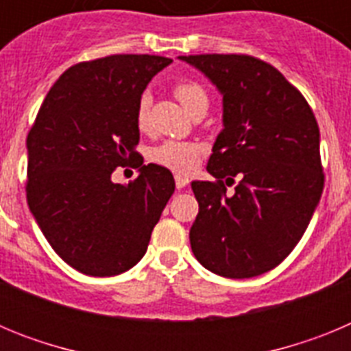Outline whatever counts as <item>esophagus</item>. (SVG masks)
<instances>
[{
    "mask_svg": "<svg viewBox=\"0 0 351 351\" xmlns=\"http://www.w3.org/2000/svg\"><path fill=\"white\" fill-rule=\"evenodd\" d=\"M188 182H190V179L186 178V176L176 173V186H178V190H182V188H186V186H188Z\"/></svg>",
    "mask_w": 351,
    "mask_h": 351,
    "instance_id": "1",
    "label": "esophagus"
}]
</instances>
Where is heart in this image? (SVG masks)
Returning a JSON list of instances; mask_svg holds the SVG:
<instances>
[{"label":"heart","mask_w":351,"mask_h":351,"mask_svg":"<svg viewBox=\"0 0 351 351\" xmlns=\"http://www.w3.org/2000/svg\"><path fill=\"white\" fill-rule=\"evenodd\" d=\"M173 95L181 101L182 107L191 114L207 112L209 108V95L200 82L195 80H182L173 86ZM149 108H151V96L147 93L141 95L135 108V121L141 130L147 126ZM202 144L188 141H165L151 149V160L160 167L172 170L178 173H190L197 167V161L202 153Z\"/></svg>","instance_id":"obj_1"}]
</instances>
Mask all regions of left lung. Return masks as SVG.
Segmentation results:
<instances>
[{
    "label": "left lung",
    "mask_w": 351,
    "mask_h": 351,
    "mask_svg": "<svg viewBox=\"0 0 351 351\" xmlns=\"http://www.w3.org/2000/svg\"><path fill=\"white\" fill-rule=\"evenodd\" d=\"M223 95V132L193 181L195 258L214 274L253 278L280 265L308 228L324 191L320 130L302 93L247 54L179 56ZM239 178L236 191L226 186ZM227 185L225 186L224 184Z\"/></svg>",
    "instance_id": "1"
}]
</instances>
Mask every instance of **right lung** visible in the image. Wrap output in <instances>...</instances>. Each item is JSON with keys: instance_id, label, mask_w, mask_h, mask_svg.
<instances>
[{"instance_id": "add662e5", "label": "right lung", "mask_w": 351, "mask_h": 351, "mask_svg": "<svg viewBox=\"0 0 351 351\" xmlns=\"http://www.w3.org/2000/svg\"><path fill=\"white\" fill-rule=\"evenodd\" d=\"M170 63L163 56L112 54L73 64L27 133V206L52 250L82 274L132 269L176 190L170 170L144 165L135 151L137 101ZM117 166L141 173L116 185L110 178Z\"/></svg>"}]
</instances>
